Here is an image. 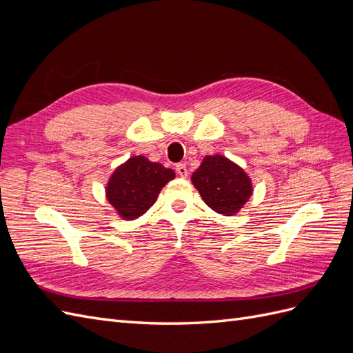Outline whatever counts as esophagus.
I'll use <instances>...</instances> for the list:
<instances>
[{"instance_id": "esophagus-1", "label": "esophagus", "mask_w": 353, "mask_h": 353, "mask_svg": "<svg viewBox=\"0 0 353 353\" xmlns=\"http://www.w3.org/2000/svg\"><path fill=\"white\" fill-rule=\"evenodd\" d=\"M175 169H176V172H178V175H179L181 178H187V175H188V170H187L185 163H178Z\"/></svg>"}]
</instances>
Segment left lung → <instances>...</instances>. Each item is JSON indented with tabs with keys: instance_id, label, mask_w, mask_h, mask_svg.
<instances>
[{
	"instance_id": "1",
	"label": "left lung",
	"mask_w": 353,
	"mask_h": 353,
	"mask_svg": "<svg viewBox=\"0 0 353 353\" xmlns=\"http://www.w3.org/2000/svg\"><path fill=\"white\" fill-rule=\"evenodd\" d=\"M191 183L206 205L223 216L239 213L253 194L252 179L245 170L222 154L205 156Z\"/></svg>"
}]
</instances>
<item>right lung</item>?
Listing matches in <instances>:
<instances>
[{"label":"right lung","instance_id":"right-lung-1","mask_svg":"<svg viewBox=\"0 0 353 353\" xmlns=\"http://www.w3.org/2000/svg\"><path fill=\"white\" fill-rule=\"evenodd\" d=\"M175 178V170L145 156H131L117 166L105 184V199L119 218L134 221L150 209L162 188Z\"/></svg>","mask_w":353,"mask_h":353}]
</instances>
